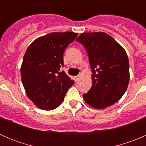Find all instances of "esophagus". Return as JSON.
Listing matches in <instances>:
<instances>
[{"mask_svg":"<svg viewBox=\"0 0 146 146\" xmlns=\"http://www.w3.org/2000/svg\"><path fill=\"white\" fill-rule=\"evenodd\" d=\"M80 78H81V74L78 75V76H75V78H76V81H77V80H80Z\"/></svg>","mask_w":146,"mask_h":146,"instance_id":"34e87169","label":"esophagus"}]
</instances>
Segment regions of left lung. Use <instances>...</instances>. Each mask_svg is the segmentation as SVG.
<instances>
[{"instance_id":"obj_1","label":"left lung","mask_w":146,"mask_h":146,"mask_svg":"<svg viewBox=\"0 0 146 146\" xmlns=\"http://www.w3.org/2000/svg\"><path fill=\"white\" fill-rule=\"evenodd\" d=\"M85 46L92 69V86L84 100L97 110L115 104L126 92L130 79L124 48L104 32H84L76 39Z\"/></svg>"}]
</instances>
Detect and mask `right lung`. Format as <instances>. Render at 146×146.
Here are the masks:
<instances>
[{"instance_id":"obj_1","label":"right lung","mask_w":146,"mask_h":146,"mask_svg":"<svg viewBox=\"0 0 146 146\" xmlns=\"http://www.w3.org/2000/svg\"><path fill=\"white\" fill-rule=\"evenodd\" d=\"M78 33L52 32L38 37L25 54L21 79L29 99L41 110H52L64 100L74 81L61 71L64 52Z\"/></svg>"}]
</instances>
